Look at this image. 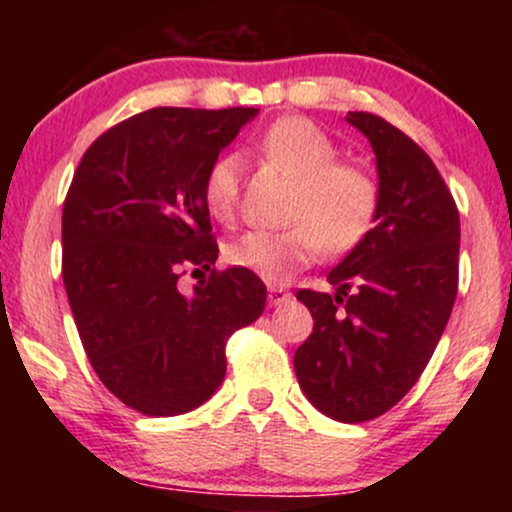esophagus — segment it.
I'll list each match as a JSON object with an SVG mask.
<instances>
[{
  "label": "esophagus",
  "instance_id": "1",
  "mask_svg": "<svg viewBox=\"0 0 512 512\" xmlns=\"http://www.w3.org/2000/svg\"><path fill=\"white\" fill-rule=\"evenodd\" d=\"M291 298V293L284 286H269V305H281Z\"/></svg>",
  "mask_w": 512,
  "mask_h": 512
}]
</instances>
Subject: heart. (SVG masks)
Segmentation results:
<instances>
[{
	"mask_svg": "<svg viewBox=\"0 0 512 512\" xmlns=\"http://www.w3.org/2000/svg\"><path fill=\"white\" fill-rule=\"evenodd\" d=\"M257 154L296 175L284 231L243 233L226 248L228 264L248 269L269 284H286L325 252L356 248L375 219L380 182L361 163L337 161L339 146L313 120L286 115L252 137ZM243 158L233 151L209 163L202 182L204 207L216 221H236Z\"/></svg>",
	"mask_w": 512,
	"mask_h": 512,
	"instance_id": "b5f03b06",
	"label": "heart"
}]
</instances>
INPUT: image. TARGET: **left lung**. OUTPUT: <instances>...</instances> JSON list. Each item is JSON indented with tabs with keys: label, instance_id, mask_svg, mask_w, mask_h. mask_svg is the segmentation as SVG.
Instances as JSON below:
<instances>
[{
	"label": "left lung",
	"instance_id": "8db88e82",
	"mask_svg": "<svg viewBox=\"0 0 512 512\" xmlns=\"http://www.w3.org/2000/svg\"><path fill=\"white\" fill-rule=\"evenodd\" d=\"M346 120L373 146L380 204L375 226L327 276L337 293H296L315 325L293 368L313 407L361 424L395 407L436 351L457 296L460 211L402 129L370 113Z\"/></svg>",
	"mask_w": 512,
	"mask_h": 512
}]
</instances>
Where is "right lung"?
Instances as JSON below:
<instances>
[{
	"instance_id": "1",
	"label": "right lung",
	"mask_w": 512,
	"mask_h": 512,
	"mask_svg": "<svg viewBox=\"0 0 512 512\" xmlns=\"http://www.w3.org/2000/svg\"><path fill=\"white\" fill-rule=\"evenodd\" d=\"M255 108H154L86 149L62 207V279L81 344L113 395L146 416L192 411L226 375V342L267 286L214 267L202 182ZM209 268L185 297V268Z\"/></svg>"
}]
</instances>
